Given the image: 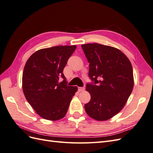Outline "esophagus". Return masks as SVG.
<instances>
[{
    "mask_svg": "<svg viewBox=\"0 0 153 153\" xmlns=\"http://www.w3.org/2000/svg\"><path fill=\"white\" fill-rule=\"evenodd\" d=\"M78 90L79 92H82V91H84L85 90V88L84 87H78Z\"/></svg>",
    "mask_w": 153,
    "mask_h": 153,
    "instance_id": "esophagus-1",
    "label": "esophagus"
}]
</instances>
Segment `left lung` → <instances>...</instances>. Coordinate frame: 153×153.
<instances>
[{
	"label": "left lung",
	"mask_w": 153,
	"mask_h": 153,
	"mask_svg": "<svg viewBox=\"0 0 153 153\" xmlns=\"http://www.w3.org/2000/svg\"><path fill=\"white\" fill-rule=\"evenodd\" d=\"M82 48L94 82L86 85L91 100L84 106L85 112L96 121H106L123 108L133 91L131 63L121 50L110 46L89 43Z\"/></svg>",
	"instance_id": "left-lung-1"
}]
</instances>
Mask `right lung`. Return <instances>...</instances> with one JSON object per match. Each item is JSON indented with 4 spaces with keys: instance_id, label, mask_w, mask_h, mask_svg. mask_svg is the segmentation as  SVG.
Here are the masks:
<instances>
[{
    "instance_id": "right-lung-1",
    "label": "right lung",
    "mask_w": 153,
    "mask_h": 153,
    "mask_svg": "<svg viewBox=\"0 0 153 153\" xmlns=\"http://www.w3.org/2000/svg\"><path fill=\"white\" fill-rule=\"evenodd\" d=\"M76 46H56L36 51L27 60L22 76L25 98L36 112L49 121L65 116L77 87L68 86L63 70ZM60 77L64 80L58 83Z\"/></svg>"
}]
</instances>
